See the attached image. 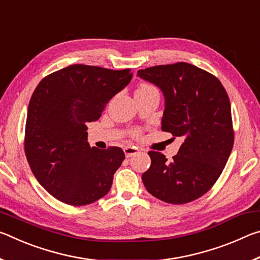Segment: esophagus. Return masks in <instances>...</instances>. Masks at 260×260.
<instances>
[{"mask_svg": "<svg viewBox=\"0 0 260 260\" xmlns=\"http://www.w3.org/2000/svg\"><path fill=\"white\" fill-rule=\"evenodd\" d=\"M124 151H125V155L126 157H132L136 155V153L139 152V149L136 147H131V146H127L124 148Z\"/></svg>", "mask_w": 260, "mask_h": 260, "instance_id": "1", "label": "esophagus"}]
</instances>
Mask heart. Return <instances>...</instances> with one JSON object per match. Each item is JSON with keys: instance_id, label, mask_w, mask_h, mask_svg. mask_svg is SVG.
Returning <instances> with one entry per match:
<instances>
[{"instance_id": "1", "label": "heart", "mask_w": 260, "mask_h": 260, "mask_svg": "<svg viewBox=\"0 0 260 260\" xmlns=\"http://www.w3.org/2000/svg\"><path fill=\"white\" fill-rule=\"evenodd\" d=\"M151 85H148V83H141V85L139 86L138 89H136V91H143V90H148V89H152ZM131 135L133 136V138H140L141 136V131L140 129H133L131 132Z\"/></svg>"}]
</instances>
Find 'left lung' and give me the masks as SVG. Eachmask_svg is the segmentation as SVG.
<instances>
[{
  "instance_id": "1",
  "label": "left lung",
  "mask_w": 260,
  "mask_h": 260,
  "mask_svg": "<svg viewBox=\"0 0 260 260\" xmlns=\"http://www.w3.org/2000/svg\"><path fill=\"white\" fill-rule=\"evenodd\" d=\"M165 96L161 129L184 140L169 161L149 151L151 165L142 174L147 190L165 203L186 204L217 182L234 144L231 102L219 79L184 61L138 71Z\"/></svg>"
}]
</instances>
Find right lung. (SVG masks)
Returning <instances> with one entry per match:
<instances>
[{
	"label": "right lung",
	"instance_id": "right-lung-1",
	"mask_svg": "<svg viewBox=\"0 0 260 260\" xmlns=\"http://www.w3.org/2000/svg\"><path fill=\"white\" fill-rule=\"evenodd\" d=\"M131 69L73 64L48 74L30 98L24 148L34 177L60 202L73 206L107 195L125 153L119 147L90 148L87 122L95 121L128 85Z\"/></svg>",
	"mask_w": 260,
	"mask_h": 260
}]
</instances>
